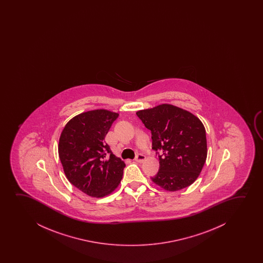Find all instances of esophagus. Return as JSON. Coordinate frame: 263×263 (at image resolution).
<instances>
[{
	"instance_id": "1",
	"label": "esophagus",
	"mask_w": 263,
	"mask_h": 263,
	"mask_svg": "<svg viewBox=\"0 0 263 263\" xmlns=\"http://www.w3.org/2000/svg\"><path fill=\"white\" fill-rule=\"evenodd\" d=\"M145 155H143V154H138V155H137V156H136V161H137V162H144V160H145Z\"/></svg>"
}]
</instances>
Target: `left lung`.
<instances>
[{
	"label": "left lung",
	"instance_id": "left-lung-1",
	"mask_svg": "<svg viewBox=\"0 0 263 263\" xmlns=\"http://www.w3.org/2000/svg\"><path fill=\"white\" fill-rule=\"evenodd\" d=\"M137 115L150 130L160 169L151 180L168 191L189 187L201 173L208 155L205 126L191 112L171 104L143 109Z\"/></svg>",
	"mask_w": 263,
	"mask_h": 263
}]
</instances>
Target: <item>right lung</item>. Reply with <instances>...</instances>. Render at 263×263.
Listing matches in <instances>:
<instances>
[{
  "mask_svg": "<svg viewBox=\"0 0 263 263\" xmlns=\"http://www.w3.org/2000/svg\"><path fill=\"white\" fill-rule=\"evenodd\" d=\"M118 117L107 109L83 112L69 120L59 138L58 155L65 176L90 197L110 194L122 180L126 164L105 142Z\"/></svg>",
  "mask_w": 263,
  "mask_h": 263,
  "instance_id": "1",
  "label": "right lung"
}]
</instances>
